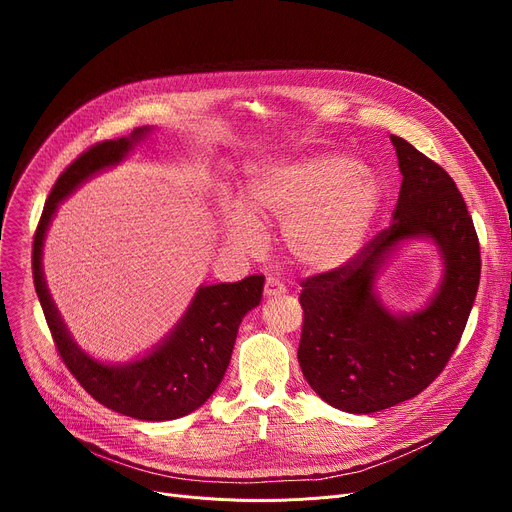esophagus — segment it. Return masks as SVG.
<instances>
[{"instance_id": "obj_1", "label": "esophagus", "mask_w": 512, "mask_h": 512, "mask_svg": "<svg viewBox=\"0 0 512 512\" xmlns=\"http://www.w3.org/2000/svg\"><path fill=\"white\" fill-rule=\"evenodd\" d=\"M286 292V286L280 282V280H276V278H267L265 280V288H263V294L267 299H274V297H280V294H284Z\"/></svg>"}]
</instances>
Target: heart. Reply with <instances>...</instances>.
I'll use <instances>...</instances> for the list:
<instances>
[{"label":"heart","mask_w":512,"mask_h":512,"mask_svg":"<svg viewBox=\"0 0 512 512\" xmlns=\"http://www.w3.org/2000/svg\"><path fill=\"white\" fill-rule=\"evenodd\" d=\"M382 205V184L359 159L317 153L259 174L247 195L257 220L284 224V249L309 272L351 261ZM224 222L240 247H253L257 226L245 209L226 207Z\"/></svg>","instance_id":"obj_1"}]
</instances>
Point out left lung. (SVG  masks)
Segmentation results:
<instances>
[{
    "instance_id": "8db88e82",
    "label": "left lung",
    "mask_w": 512,
    "mask_h": 512,
    "mask_svg": "<svg viewBox=\"0 0 512 512\" xmlns=\"http://www.w3.org/2000/svg\"><path fill=\"white\" fill-rule=\"evenodd\" d=\"M400 195L394 222L340 267L301 282L299 365L309 386L346 413H375L432 384L461 342L475 301L481 255L467 203L450 174L392 134ZM429 235L447 274L423 312L396 318L372 294L387 251L400 239Z\"/></svg>"
}]
</instances>
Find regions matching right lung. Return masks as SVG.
<instances>
[{"mask_svg": "<svg viewBox=\"0 0 512 512\" xmlns=\"http://www.w3.org/2000/svg\"><path fill=\"white\" fill-rule=\"evenodd\" d=\"M145 132L147 128H137L128 139L91 145L58 176L33 240V280L53 344L76 382L116 413L143 421H168L199 409L220 386L240 321L259 305L265 278L253 274L240 282L199 288L193 305L164 344L141 361L110 367L93 361L72 342L51 303L41 270L45 230L58 203L85 178L120 161Z\"/></svg>", "mask_w": 512, "mask_h": 512, "instance_id": "right-lung-1", "label": "right lung"}]
</instances>
